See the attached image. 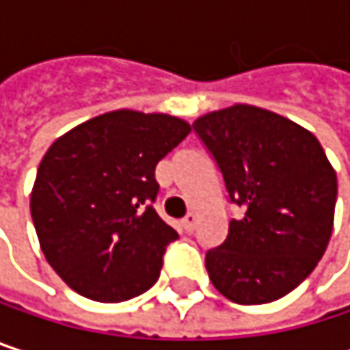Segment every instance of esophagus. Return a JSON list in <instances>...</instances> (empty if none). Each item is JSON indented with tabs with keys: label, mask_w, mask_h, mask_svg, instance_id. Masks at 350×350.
I'll return each mask as SVG.
<instances>
[{
	"label": "esophagus",
	"mask_w": 350,
	"mask_h": 350,
	"mask_svg": "<svg viewBox=\"0 0 350 350\" xmlns=\"http://www.w3.org/2000/svg\"><path fill=\"white\" fill-rule=\"evenodd\" d=\"M182 229L186 231V233H190V231H194V227H196V215L194 213H188L184 219H182Z\"/></svg>",
	"instance_id": "34e87169"
}]
</instances>
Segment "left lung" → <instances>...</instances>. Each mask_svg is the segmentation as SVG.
<instances>
[{"label":"left lung","instance_id":"1","mask_svg":"<svg viewBox=\"0 0 350 350\" xmlns=\"http://www.w3.org/2000/svg\"><path fill=\"white\" fill-rule=\"evenodd\" d=\"M192 127L241 208L225 243L206 253L213 286L247 306L290 294L332 235L336 172L320 142L288 117L245 103L206 113Z\"/></svg>","mask_w":350,"mask_h":350}]
</instances>
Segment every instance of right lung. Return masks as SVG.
<instances>
[{
    "label": "right lung",
    "mask_w": 350,
    "mask_h": 350,
    "mask_svg": "<svg viewBox=\"0 0 350 350\" xmlns=\"http://www.w3.org/2000/svg\"><path fill=\"white\" fill-rule=\"evenodd\" d=\"M190 129L174 115L117 109L48 148L30 213L46 261L75 292L123 302L156 284L164 251L178 239L152 206L156 166Z\"/></svg>",
    "instance_id": "add662e5"
}]
</instances>
